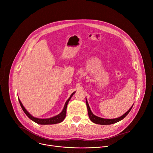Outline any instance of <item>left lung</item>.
<instances>
[{
    "instance_id": "obj_1",
    "label": "left lung",
    "mask_w": 153,
    "mask_h": 153,
    "mask_svg": "<svg viewBox=\"0 0 153 153\" xmlns=\"http://www.w3.org/2000/svg\"><path fill=\"white\" fill-rule=\"evenodd\" d=\"M85 100H86V105H87V111H88V115H89V117L90 118V120L91 121L96 124H99V125H111V124H114L115 123L118 122H120V120H123L130 111V110H131L133 105L131 106V107L128 110L125 114H124L122 116L118 118H113V119H107V118H100L99 117H97L94 114H93V113L92 112L90 107L89 105V103H88L87 100L85 98Z\"/></svg>"
}]
</instances>
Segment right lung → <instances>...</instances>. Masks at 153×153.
<instances>
[{
    "mask_svg": "<svg viewBox=\"0 0 153 153\" xmlns=\"http://www.w3.org/2000/svg\"><path fill=\"white\" fill-rule=\"evenodd\" d=\"M76 92H74L72 93L70 97L68 99V100L65 103V105H64V107L63 108V110H62V111L59 114H58V115H56L54 117H53L51 118H36L32 116L29 112L25 109V108L23 107V104L22 103L20 100L19 99L20 104L21 105V107L22 108V110H23V111L25 112V114L27 115V116L32 121H33L34 122L39 124V125H53V124H56V123H59L62 122L63 120H64L66 117V108H67V105H68V103L69 102V100H71V97H72V95H73L75 94Z\"/></svg>",
    "mask_w": 153,
    "mask_h": 153,
    "instance_id": "right-lung-1",
    "label": "right lung"
}]
</instances>
